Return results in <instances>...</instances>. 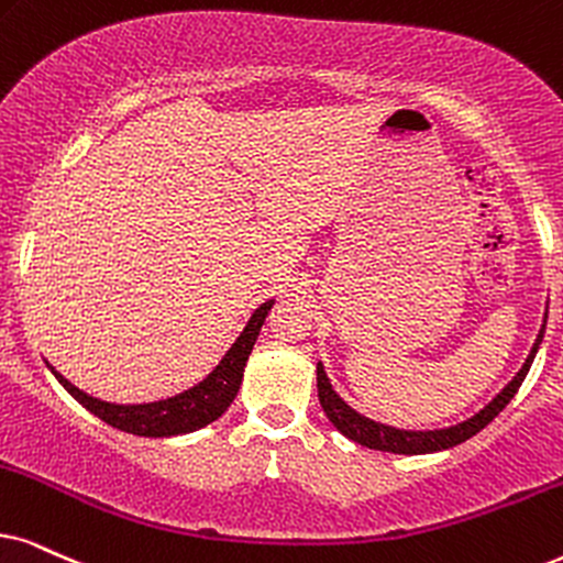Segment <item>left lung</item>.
<instances>
[{
	"instance_id": "8db88e82",
	"label": "left lung",
	"mask_w": 563,
	"mask_h": 563,
	"mask_svg": "<svg viewBox=\"0 0 563 563\" xmlns=\"http://www.w3.org/2000/svg\"><path fill=\"white\" fill-rule=\"evenodd\" d=\"M543 332H545V324L538 334L536 345H532L528 361H525V366L519 368V374L515 376V379H511L507 387H504L501 393L496 395L494 400H490L486 408L478 412V416L467 418V421L452 426V429L402 431V429H393V426H382L376 421H368V418L358 416V412H355L353 408H347V405L340 400L338 393L332 389L330 379H327L322 364L317 366L319 402H322L327 418H330L334 429H338L340 433H345L347 439H353V441H358V444L368 446V450H382V452H395V454H426V452L450 450V446H457V444H462V441L475 437V433H478L481 429H486V426L494 421V418L499 416L504 408H507V402L517 395L519 384L525 382V376H528V372H530L532 358H536V353L540 347V340H543Z\"/></svg>"
}]
</instances>
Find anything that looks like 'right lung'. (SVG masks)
Here are the masks:
<instances>
[{
	"label": "right lung",
	"mask_w": 563,
	"mask_h": 563,
	"mask_svg": "<svg viewBox=\"0 0 563 563\" xmlns=\"http://www.w3.org/2000/svg\"><path fill=\"white\" fill-rule=\"evenodd\" d=\"M275 301L262 303L249 319L246 330L239 334L236 343L231 345V351L223 355V361L216 366L208 379H202L197 387L187 389V393L168 397L161 402H147V405H111L101 402L96 397L80 393L75 384H69L62 374L54 376L59 384L75 397L82 408H88L92 416L101 418L103 423L113 426V429L134 433V437H179V433H189L202 429L216 421L229 410V405L236 397L241 387V376H244V366L249 353H252L254 343H257L262 324H265L267 311L273 309Z\"/></svg>",
	"instance_id": "1"
}]
</instances>
